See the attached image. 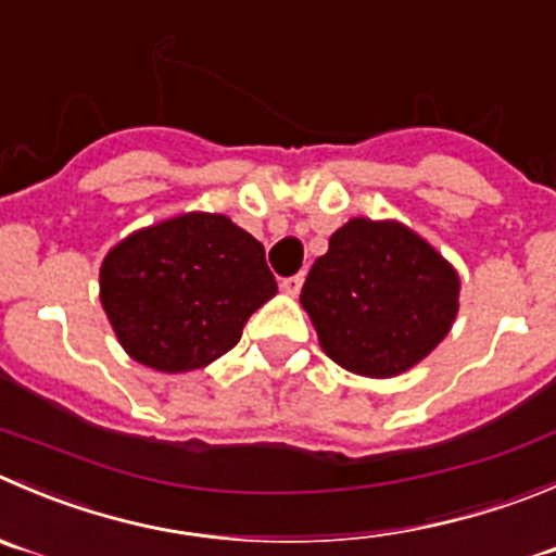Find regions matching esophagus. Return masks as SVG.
I'll return each instance as SVG.
<instances>
[{
  "instance_id": "esophagus-1",
  "label": "esophagus",
  "mask_w": 556,
  "mask_h": 556,
  "mask_svg": "<svg viewBox=\"0 0 556 556\" xmlns=\"http://www.w3.org/2000/svg\"><path fill=\"white\" fill-rule=\"evenodd\" d=\"M300 289H303V275H292V278L281 281V292L289 294V298H298Z\"/></svg>"
}]
</instances>
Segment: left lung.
Returning <instances> with one entry per match:
<instances>
[{
  "mask_svg": "<svg viewBox=\"0 0 556 556\" xmlns=\"http://www.w3.org/2000/svg\"><path fill=\"white\" fill-rule=\"evenodd\" d=\"M462 281L445 256L399 220L352 218L305 278L300 305L332 363L390 379L440 346Z\"/></svg>",
  "mask_w": 556,
  "mask_h": 556,
  "instance_id": "left-lung-1",
  "label": "left lung"
}]
</instances>
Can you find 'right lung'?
Wrapping results in <instances>:
<instances>
[{
	"label": "right lung",
	"mask_w": 556,
	"mask_h": 556,
	"mask_svg": "<svg viewBox=\"0 0 556 556\" xmlns=\"http://www.w3.org/2000/svg\"><path fill=\"white\" fill-rule=\"evenodd\" d=\"M264 245L220 213H182L116 242L100 264V303L116 341L163 374L210 366L275 298Z\"/></svg>",
	"instance_id": "obj_1"
}]
</instances>
